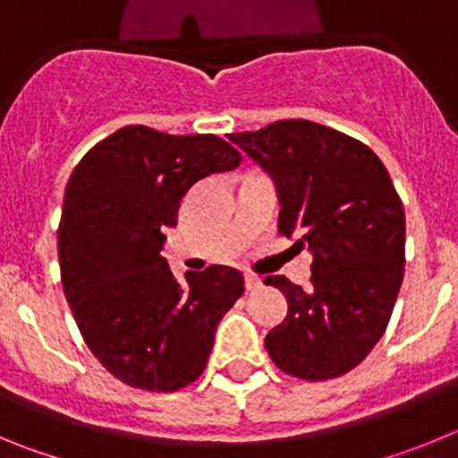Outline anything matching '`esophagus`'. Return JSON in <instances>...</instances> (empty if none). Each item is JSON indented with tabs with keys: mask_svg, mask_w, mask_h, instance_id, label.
I'll use <instances>...</instances> for the list:
<instances>
[{
	"mask_svg": "<svg viewBox=\"0 0 458 458\" xmlns=\"http://www.w3.org/2000/svg\"><path fill=\"white\" fill-rule=\"evenodd\" d=\"M264 286V282H261V277L254 273H245V289L248 291H257Z\"/></svg>",
	"mask_w": 458,
	"mask_h": 458,
	"instance_id": "1",
	"label": "esophagus"
}]
</instances>
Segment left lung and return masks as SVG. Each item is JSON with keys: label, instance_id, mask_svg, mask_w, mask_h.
Here are the masks:
<instances>
[{"label": "left lung", "instance_id": "8db88e82", "mask_svg": "<svg viewBox=\"0 0 458 458\" xmlns=\"http://www.w3.org/2000/svg\"><path fill=\"white\" fill-rule=\"evenodd\" d=\"M229 140L275 181L279 233L314 254L307 291L266 277L289 302L266 351L295 378H337L383 337L402 289L406 216L390 174L367 144L314 121H275Z\"/></svg>", "mask_w": 458, "mask_h": 458}]
</instances>
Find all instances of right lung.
<instances>
[{
  "mask_svg": "<svg viewBox=\"0 0 458 458\" xmlns=\"http://www.w3.org/2000/svg\"><path fill=\"white\" fill-rule=\"evenodd\" d=\"M241 165L217 135H167L125 125L72 169L59 222V268L89 351L121 383L174 392L197 380L216 327L245 291L242 273L208 266L174 277L165 226L208 174Z\"/></svg>",
  "mask_w": 458,
  "mask_h": 458,
  "instance_id": "obj_1",
  "label": "right lung"
}]
</instances>
